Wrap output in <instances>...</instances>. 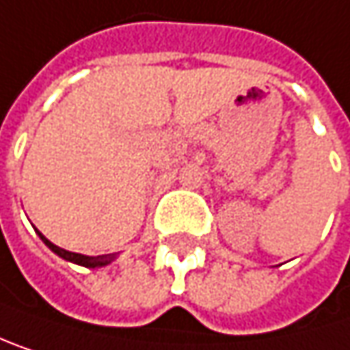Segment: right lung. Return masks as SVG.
Returning a JSON list of instances; mask_svg holds the SVG:
<instances>
[{"label":"right lung","instance_id":"right-lung-1","mask_svg":"<svg viewBox=\"0 0 350 350\" xmlns=\"http://www.w3.org/2000/svg\"><path fill=\"white\" fill-rule=\"evenodd\" d=\"M38 237L42 239V243L53 251V253H57L59 257H63V259H67V261L71 262H77V265H83V267H89V269H95V267H103V265H107L109 261H113V255L111 257H107V255H99V257H88V255H79V253H69V251H65V249H61V247H57V245H53L49 239H44L40 232H38Z\"/></svg>","mask_w":350,"mask_h":350}]
</instances>
